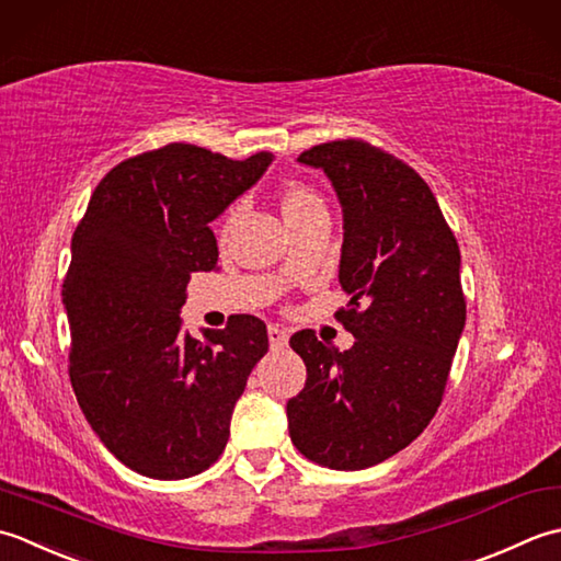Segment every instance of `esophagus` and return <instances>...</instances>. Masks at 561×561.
Returning a JSON list of instances; mask_svg holds the SVG:
<instances>
[{
	"instance_id": "obj_1",
	"label": "esophagus",
	"mask_w": 561,
	"mask_h": 561,
	"mask_svg": "<svg viewBox=\"0 0 561 561\" xmlns=\"http://www.w3.org/2000/svg\"><path fill=\"white\" fill-rule=\"evenodd\" d=\"M288 331H285L283 327H278V324H271L268 327V341H271V346L273 348H285L288 346Z\"/></svg>"
}]
</instances>
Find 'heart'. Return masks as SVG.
Returning a JSON list of instances; mask_svg holds the SVG:
<instances>
[{"instance_id":"obj_1","label":"heart","mask_w":561,"mask_h":561,"mask_svg":"<svg viewBox=\"0 0 561 561\" xmlns=\"http://www.w3.org/2000/svg\"><path fill=\"white\" fill-rule=\"evenodd\" d=\"M317 208H324V201L319 198L312 188L295 184V186H288L283 191L280 210H283L285 220H295V217H302Z\"/></svg>"}]
</instances>
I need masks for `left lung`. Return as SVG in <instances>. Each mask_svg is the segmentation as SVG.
Here are the masks:
<instances>
[{"label":"left lung","mask_w":561,"mask_h":561,"mask_svg":"<svg viewBox=\"0 0 561 561\" xmlns=\"http://www.w3.org/2000/svg\"><path fill=\"white\" fill-rule=\"evenodd\" d=\"M297 162L322 169L344 215L336 312L348 351L297 331L305 390L288 402L295 448L334 470H363L421 436L443 399L465 329L460 247L428 184L363 140H336Z\"/></svg>","instance_id":"left-lung-1"}]
</instances>
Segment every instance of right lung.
I'll return each instance as SVG.
<instances>
[{
    "label": "right lung",
    "mask_w": 561,
    "mask_h": 561,
    "mask_svg": "<svg viewBox=\"0 0 561 561\" xmlns=\"http://www.w3.org/2000/svg\"><path fill=\"white\" fill-rule=\"evenodd\" d=\"M271 152L234 162L171 142L113 167L91 193L62 283L70 377L91 431L152 479H186L222 455L247 377L266 356L259 317L184 329L191 273L217 268L210 222L266 174Z\"/></svg>",
    "instance_id": "right-lung-1"
}]
</instances>
